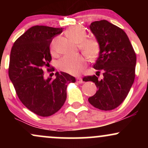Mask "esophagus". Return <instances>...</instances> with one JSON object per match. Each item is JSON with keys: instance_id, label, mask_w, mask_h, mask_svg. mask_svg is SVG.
Returning a JSON list of instances; mask_svg holds the SVG:
<instances>
[{"instance_id": "obj_1", "label": "esophagus", "mask_w": 148, "mask_h": 148, "mask_svg": "<svg viewBox=\"0 0 148 148\" xmlns=\"http://www.w3.org/2000/svg\"><path fill=\"white\" fill-rule=\"evenodd\" d=\"M76 82L79 83V84H83V83H84V81H83V79H81V78L78 77L76 78Z\"/></svg>"}]
</instances>
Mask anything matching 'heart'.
<instances>
[{"instance_id":"1","label":"heart","mask_w":148,"mask_h":148,"mask_svg":"<svg viewBox=\"0 0 148 148\" xmlns=\"http://www.w3.org/2000/svg\"><path fill=\"white\" fill-rule=\"evenodd\" d=\"M66 35L76 43L79 44V47L83 53L90 60H94L99 55L100 51L99 43L95 38H86L87 33L84 28L74 25L66 30ZM55 40L52 42L51 51H55ZM86 66V58L81 55L65 56L58 62V68L61 71L78 75L84 70Z\"/></svg>"}]
</instances>
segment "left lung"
Wrapping results in <instances>:
<instances>
[{
    "label": "left lung",
    "instance_id": "left-lung-1",
    "mask_svg": "<svg viewBox=\"0 0 148 148\" xmlns=\"http://www.w3.org/2000/svg\"><path fill=\"white\" fill-rule=\"evenodd\" d=\"M90 29L99 42V57L93 65L103 73V79L95 75L86 76L97 88L88 99L90 104L102 111H110L121 104L127 97L134 79L136 56L125 31L106 20L92 22Z\"/></svg>",
    "mask_w": 148,
    "mask_h": 148
}]
</instances>
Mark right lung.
Masks as SVG:
<instances>
[{
	"label": "right lung",
	"instance_id": "right-lung-1",
	"mask_svg": "<svg viewBox=\"0 0 148 148\" xmlns=\"http://www.w3.org/2000/svg\"><path fill=\"white\" fill-rule=\"evenodd\" d=\"M62 30L45 25L31 27L15 41L10 53V81L23 104L40 116L58 111L67 98V84L76 82L65 72H57L54 79L44 75L42 68L49 67L51 60V42Z\"/></svg>",
	"mask_w": 148,
	"mask_h": 148
}]
</instances>
